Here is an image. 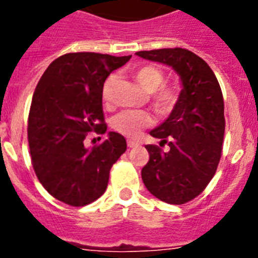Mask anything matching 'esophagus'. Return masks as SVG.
Wrapping results in <instances>:
<instances>
[{"instance_id": "obj_1", "label": "esophagus", "mask_w": 258, "mask_h": 258, "mask_svg": "<svg viewBox=\"0 0 258 258\" xmlns=\"http://www.w3.org/2000/svg\"><path fill=\"white\" fill-rule=\"evenodd\" d=\"M127 146H128L130 149H133V147H137V146H139V143L135 141H127Z\"/></svg>"}]
</instances>
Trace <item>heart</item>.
Returning <instances> with one entry per match:
<instances>
[{
    "label": "heart",
    "mask_w": 258,
    "mask_h": 258,
    "mask_svg": "<svg viewBox=\"0 0 258 258\" xmlns=\"http://www.w3.org/2000/svg\"><path fill=\"white\" fill-rule=\"evenodd\" d=\"M134 76L147 92H151L150 103L158 115L165 116L175 108L179 101V88L175 86L163 84L166 75L159 67L153 64L142 66L134 71ZM113 82L115 78L109 76L101 88V100L107 107L112 103ZM150 124H151V116L146 111L127 109L119 112L112 119L113 130L127 138H137L142 133V130H145Z\"/></svg>",
    "instance_id": "heart-1"
}]
</instances>
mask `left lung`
I'll use <instances>...</instances> for the list:
<instances>
[{
	"instance_id": "8db88e82",
	"label": "left lung",
	"mask_w": 258,
	"mask_h": 258,
	"mask_svg": "<svg viewBox=\"0 0 258 258\" xmlns=\"http://www.w3.org/2000/svg\"><path fill=\"white\" fill-rule=\"evenodd\" d=\"M138 56L172 67L182 80L179 101L150 135L167 143L169 151L147 145L142 179L153 196L182 205L204 191L214 176L225 134L224 97L216 75L200 56L182 48L141 50Z\"/></svg>"
}]
</instances>
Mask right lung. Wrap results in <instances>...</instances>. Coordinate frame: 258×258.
Masks as SVG:
<instances>
[{"instance_id": "right-lung-1", "label": "right lung", "mask_w": 258, "mask_h": 258, "mask_svg": "<svg viewBox=\"0 0 258 258\" xmlns=\"http://www.w3.org/2000/svg\"><path fill=\"white\" fill-rule=\"evenodd\" d=\"M130 58L95 52L62 54L34 89L28 117L32 165L46 191L70 206H86L103 196L109 170L127 149L117 133L92 149L84 147V139L92 131H107L101 88Z\"/></svg>"}]
</instances>
